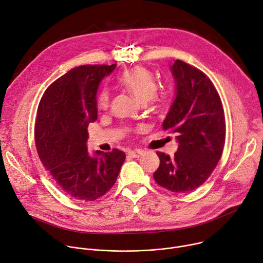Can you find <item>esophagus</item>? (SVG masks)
I'll return each mask as SVG.
<instances>
[{"instance_id":"1","label":"esophagus","mask_w":263,"mask_h":263,"mask_svg":"<svg viewBox=\"0 0 263 263\" xmlns=\"http://www.w3.org/2000/svg\"><path fill=\"white\" fill-rule=\"evenodd\" d=\"M128 155L129 156H131V157H133V158H139L141 155H142V152L141 151H130L129 153H128Z\"/></svg>"}]
</instances>
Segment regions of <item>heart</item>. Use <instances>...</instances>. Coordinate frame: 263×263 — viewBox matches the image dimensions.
I'll list each match as a JSON object with an SVG mask.
<instances>
[{
    "instance_id": "b5f03b06",
    "label": "heart",
    "mask_w": 263,
    "mask_h": 263,
    "mask_svg": "<svg viewBox=\"0 0 263 263\" xmlns=\"http://www.w3.org/2000/svg\"><path fill=\"white\" fill-rule=\"evenodd\" d=\"M119 81L141 103H146L149 100L154 101L157 98V81L152 72L144 68L135 67L124 71L119 77ZM110 98V92L103 89L97 97L98 108L106 110L109 107Z\"/></svg>"
}]
</instances>
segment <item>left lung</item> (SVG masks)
<instances>
[{
  "mask_svg": "<svg viewBox=\"0 0 263 263\" xmlns=\"http://www.w3.org/2000/svg\"><path fill=\"white\" fill-rule=\"evenodd\" d=\"M176 98L163 129L176 133L178 152L172 158L158 152L160 165L154 179L176 193L200 187L216 168L225 142V117L219 94L200 70L177 60L170 67Z\"/></svg>",
  "mask_w": 263,
  "mask_h": 263,
  "instance_id": "1",
  "label": "left lung"
}]
</instances>
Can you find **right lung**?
<instances>
[{
	"instance_id": "obj_1",
	"label": "right lung",
	"mask_w": 263,
	"mask_h": 263,
	"mask_svg": "<svg viewBox=\"0 0 263 263\" xmlns=\"http://www.w3.org/2000/svg\"><path fill=\"white\" fill-rule=\"evenodd\" d=\"M117 64L82 65L53 81L39 103L35 141L39 158L58 188L70 197L93 201L115 185L124 152H87V127L98 117L97 92Z\"/></svg>"
}]
</instances>
